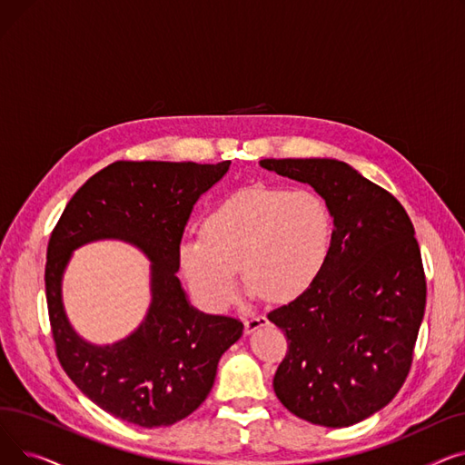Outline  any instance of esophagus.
<instances>
[{
	"mask_svg": "<svg viewBox=\"0 0 465 465\" xmlns=\"http://www.w3.org/2000/svg\"><path fill=\"white\" fill-rule=\"evenodd\" d=\"M267 324H270V321H267L265 316H262V314L249 316V319L245 321V331H247V333H254L256 330H260V328H263V326H267Z\"/></svg>",
	"mask_w": 465,
	"mask_h": 465,
	"instance_id": "34e87169",
	"label": "esophagus"
}]
</instances>
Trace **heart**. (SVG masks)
I'll list each match as a JSON object with an SVG mask.
<instances>
[{
    "instance_id": "obj_1",
    "label": "heart",
    "mask_w": 465,
    "mask_h": 465,
    "mask_svg": "<svg viewBox=\"0 0 465 465\" xmlns=\"http://www.w3.org/2000/svg\"><path fill=\"white\" fill-rule=\"evenodd\" d=\"M331 214L311 190L241 188L216 203L202 237L179 245L181 272L198 300L223 312L239 298V272L251 294L292 300L319 279L331 251Z\"/></svg>"
}]
</instances>
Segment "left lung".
Returning <instances> with one entry per match:
<instances>
[{
	"label": "left lung",
	"instance_id": "1",
	"mask_svg": "<svg viewBox=\"0 0 465 465\" xmlns=\"http://www.w3.org/2000/svg\"><path fill=\"white\" fill-rule=\"evenodd\" d=\"M260 165L312 186L333 220L319 279L267 314L288 337L275 394L311 424H358L398 394L424 319L426 279L412 223L392 193L345 162L272 158Z\"/></svg>",
	"mask_w": 465,
	"mask_h": 465
}]
</instances>
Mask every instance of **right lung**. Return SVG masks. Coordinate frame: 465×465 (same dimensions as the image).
<instances>
[{
  "label": "right lung",
  "instance_id": "add662e5",
  "mask_svg": "<svg viewBox=\"0 0 465 465\" xmlns=\"http://www.w3.org/2000/svg\"><path fill=\"white\" fill-rule=\"evenodd\" d=\"M230 160L114 162L90 177L64 209L48 241L46 303L64 371L113 417L141 428L171 426L198 409L242 322L195 309L177 277L179 245L193 203L223 179ZM97 240H122L152 262V303L140 326L97 346L72 328L63 273L72 252Z\"/></svg>",
  "mask_w": 465,
  "mask_h": 465
}]
</instances>
